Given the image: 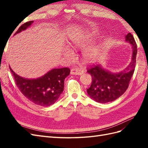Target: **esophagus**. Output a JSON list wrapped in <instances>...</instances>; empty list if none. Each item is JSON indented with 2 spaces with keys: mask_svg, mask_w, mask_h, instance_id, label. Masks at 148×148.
I'll list each match as a JSON object with an SVG mask.
<instances>
[{
  "mask_svg": "<svg viewBox=\"0 0 148 148\" xmlns=\"http://www.w3.org/2000/svg\"><path fill=\"white\" fill-rule=\"evenodd\" d=\"M84 72V71L79 68L72 69L71 71V74L73 75H81Z\"/></svg>",
  "mask_w": 148,
  "mask_h": 148,
  "instance_id": "34e87169",
  "label": "esophagus"
}]
</instances>
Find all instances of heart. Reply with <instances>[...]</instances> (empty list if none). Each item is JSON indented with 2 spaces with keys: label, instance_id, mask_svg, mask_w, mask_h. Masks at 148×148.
<instances>
[{
  "label": "heart",
  "instance_id": "1",
  "mask_svg": "<svg viewBox=\"0 0 148 148\" xmlns=\"http://www.w3.org/2000/svg\"><path fill=\"white\" fill-rule=\"evenodd\" d=\"M93 34V32H91L84 34H72L70 37V44L72 48L84 46L89 42ZM64 55L68 58L74 57V53L69 48H65L64 51ZM99 55V49L96 47H93L88 49L85 52L86 58L90 61L95 60Z\"/></svg>",
  "mask_w": 148,
  "mask_h": 148
}]
</instances>
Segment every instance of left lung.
I'll use <instances>...</instances> for the list:
<instances>
[{
	"label": "left lung",
	"instance_id": "left-lung-1",
	"mask_svg": "<svg viewBox=\"0 0 148 148\" xmlns=\"http://www.w3.org/2000/svg\"><path fill=\"white\" fill-rule=\"evenodd\" d=\"M125 37L133 49L132 61L126 69L118 73L107 71L100 65H93L87 69V72L92 77V84L86 90L87 93L97 102L105 103L114 101L126 92L129 85L136 67L137 48L132 34L128 33Z\"/></svg>",
	"mask_w": 148,
	"mask_h": 148
}]
</instances>
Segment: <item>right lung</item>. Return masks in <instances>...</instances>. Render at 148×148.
Returning <instances> with one entry per match:
<instances>
[{"label": "right lung", "instance_id": "right-lung-1", "mask_svg": "<svg viewBox=\"0 0 148 148\" xmlns=\"http://www.w3.org/2000/svg\"><path fill=\"white\" fill-rule=\"evenodd\" d=\"M33 21H27L21 25L14 34L21 32L30 27ZM10 70L16 84L24 96L37 105L49 106L55 103L64 88V80L70 74V69H53L36 79H27L18 76Z\"/></svg>", "mask_w": 148, "mask_h": 148}]
</instances>
